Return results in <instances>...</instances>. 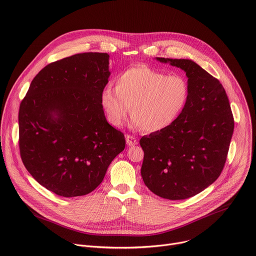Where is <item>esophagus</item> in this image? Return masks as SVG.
I'll return each instance as SVG.
<instances>
[{"label":"esophagus","instance_id":"34e87169","mask_svg":"<svg viewBox=\"0 0 256 256\" xmlns=\"http://www.w3.org/2000/svg\"><path fill=\"white\" fill-rule=\"evenodd\" d=\"M126 144H128V146H136V144H138V140H136V138H134V136H130V134H128L126 136Z\"/></svg>","mask_w":256,"mask_h":256}]
</instances>
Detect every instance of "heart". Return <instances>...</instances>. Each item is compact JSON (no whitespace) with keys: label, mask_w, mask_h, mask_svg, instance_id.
Listing matches in <instances>:
<instances>
[{"label":"heart","mask_w":256,"mask_h":256,"mask_svg":"<svg viewBox=\"0 0 256 256\" xmlns=\"http://www.w3.org/2000/svg\"><path fill=\"white\" fill-rule=\"evenodd\" d=\"M190 85L181 75H168L148 66H132L101 93L100 103L109 124L120 126L132 106V126L157 132L171 126L184 110Z\"/></svg>","instance_id":"b5f03b06"}]
</instances>
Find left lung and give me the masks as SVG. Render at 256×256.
I'll use <instances>...</instances> for the list:
<instances>
[{"label":"left lung","mask_w":256,"mask_h":256,"mask_svg":"<svg viewBox=\"0 0 256 256\" xmlns=\"http://www.w3.org/2000/svg\"><path fill=\"white\" fill-rule=\"evenodd\" d=\"M156 60L186 72L190 97L171 126L140 140L144 154L140 174L146 186L156 196L186 200L202 192L220 176L234 120L224 87L196 62Z\"/></svg>","instance_id":"left-lung-1"}]
</instances>
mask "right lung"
<instances>
[{
  "label": "right lung",
  "instance_id": "right-lung-1",
  "mask_svg": "<svg viewBox=\"0 0 256 256\" xmlns=\"http://www.w3.org/2000/svg\"><path fill=\"white\" fill-rule=\"evenodd\" d=\"M109 76L107 54H74L44 66L20 104L23 164L58 196L93 192L124 150V134L107 122L100 103Z\"/></svg>",
  "mask_w": 256,
  "mask_h": 256
}]
</instances>
